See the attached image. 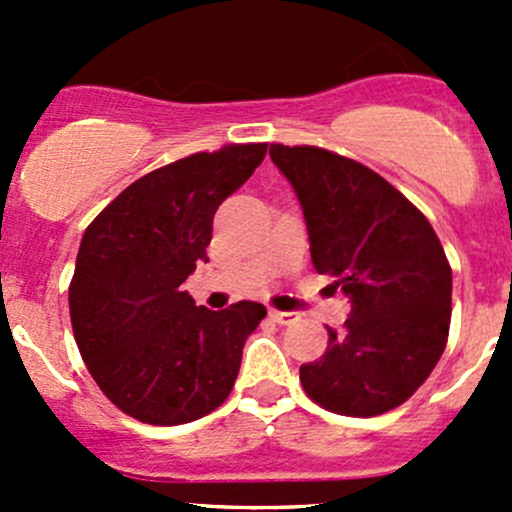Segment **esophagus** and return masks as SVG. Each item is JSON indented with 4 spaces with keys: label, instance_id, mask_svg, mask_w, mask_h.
Wrapping results in <instances>:
<instances>
[{
    "label": "esophagus",
    "instance_id": "1",
    "mask_svg": "<svg viewBox=\"0 0 512 512\" xmlns=\"http://www.w3.org/2000/svg\"><path fill=\"white\" fill-rule=\"evenodd\" d=\"M270 317L275 319L277 324H297L299 322V314L297 312H282V309H270Z\"/></svg>",
    "mask_w": 512,
    "mask_h": 512
}]
</instances>
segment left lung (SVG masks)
Returning a JSON list of instances; mask_svg holds the SVG:
<instances>
[{
    "mask_svg": "<svg viewBox=\"0 0 512 512\" xmlns=\"http://www.w3.org/2000/svg\"><path fill=\"white\" fill-rule=\"evenodd\" d=\"M292 183L319 275L349 294L342 332L299 366L314 404L371 418L416 394L441 359L451 327L453 275L441 240L404 193L366 165L317 146H270Z\"/></svg>",
    "mask_w": 512,
    "mask_h": 512,
    "instance_id": "left-lung-1",
    "label": "left lung"
}]
</instances>
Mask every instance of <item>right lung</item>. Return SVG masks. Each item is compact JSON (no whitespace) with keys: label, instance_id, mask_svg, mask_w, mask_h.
<instances>
[{"label":"right lung","instance_id":"add662e5","mask_svg":"<svg viewBox=\"0 0 512 512\" xmlns=\"http://www.w3.org/2000/svg\"><path fill=\"white\" fill-rule=\"evenodd\" d=\"M265 153L267 143H230L175 160L128 185L86 227L71 327L86 369L123 414L178 426L230 396L245 339L267 309L247 299L220 312L195 307L183 282L208 262L215 210Z\"/></svg>","mask_w":512,"mask_h":512}]
</instances>
